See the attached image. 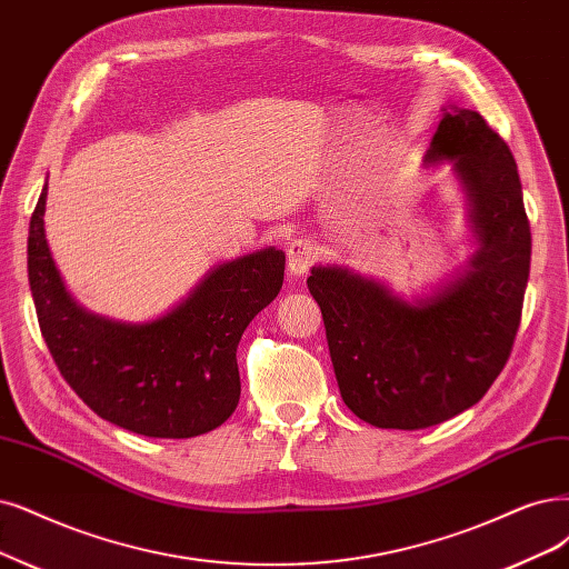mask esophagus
Segmentation results:
<instances>
[{"label": "esophagus", "instance_id": "obj_1", "mask_svg": "<svg viewBox=\"0 0 569 569\" xmlns=\"http://www.w3.org/2000/svg\"><path fill=\"white\" fill-rule=\"evenodd\" d=\"M319 258V248L309 239H296L288 246V271L290 277H305L311 262Z\"/></svg>", "mask_w": 569, "mask_h": 569}]
</instances>
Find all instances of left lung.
Listing matches in <instances>:
<instances>
[{"label": "left lung", "instance_id": "left-lung-1", "mask_svg": "<svg viewBox=\"0 0 569 569\" xmlns=\"http://www.w3.org/2000/svg\"><path fill=\"white\" fill-rule=\"evenodd\" d=\"M443 163L467 197L476 250L465 269L410 300L345 264H317L307 279L342 401L380 429H427L476 406L520 326L532 237L509 144L450 104L425 154L427 168Z\"/></svg>", "mask_w": 569, "mask_h": 569}]
</instances>
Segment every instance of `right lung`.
<instances>
[{"label":"right lung","instance_id":"add662e5","mask_svg":"<svg viewBox=\"0 0 569 569\" xmlns=\"http://www.w3.org/2000/svg\"><path fill=\"white\" fill-rule=\"evenodd\" d=\"M44 184L28 237L37 319L66 382L96 415L150 438H192L237 410V347L283 286L286 252L267 246L216 264L152 321H117L81 307L47 241Z\"/></svg>","mask_w":569,"mask_h":569}]
</instances>
